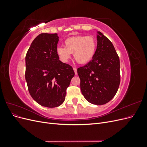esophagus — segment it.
Listing matches in <instances>:
<instances>
[{
    "label": "esophagus",
    "mask_w": 147,
    "mask_h": 147,
    "mask_svg": "<svg viewBox=\"0 0 147 147\" xmlns=\"http://www.w3.org/2000/svg\"><path fill=\"white\" fill-rule=\"evenodd\" d=\"M73 69H74V72H75V75H77V68L74 67Z\"/></svg>",
    "instance_id": "obj_1"
}]
</instances>
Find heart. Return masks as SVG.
<instances>
[{"label": "heart", "instance_id": "obj_1", "mask_svg": "<svg viewBox=\"0 0 147 147\" xmlns=\"http://www.w3.org/2000/svg\"><path fill=\"white\" fill-rule=\"evenodd\" d=\"M96 41L92 36L77 35L65 40L64 47H58L56 53L63 63L67 62L74 53L75 59L79 64H86L94 56Z\"/></svg>", "mask_w": 147, "mask_h": 147}]
</instances>
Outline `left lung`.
<instances>
[{"label":"left lung","mask_w":147,"mask_h":147,"mask_svg":"<svg viewBox=\"0 0 147 147\" xmlns=\"http://www.w3.org/2000/svg\"><path fill=\"white\" fill-rule=\"evenodd\" d=\"M92 59L78 68L83 96L94 105L105 104L116 94L120 83L119 59L112 43L98 32Z\"/></svg>","instance_id":"8db88e82"}]
</instances>
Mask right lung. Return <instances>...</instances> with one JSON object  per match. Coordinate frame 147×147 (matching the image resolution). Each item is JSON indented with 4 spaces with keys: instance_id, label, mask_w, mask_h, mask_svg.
<instances>
[{
    "instance_id": "obj_1",
    "label": "right lung",
    "mask_w": 147,
    "mask_h": 147,
    "mask_svg": "<svg viewBox=\"0 0 147 147\" xmlns=\"http://www.w3.org/2000/svg\"><path fill=\"white\" fill-rule=\"evenodd\" d=\"M58 38L57 34H39L26 56L25 78L30 94L38 104L49 108L63 103L75 75L72 66L59 60Z\"/></svg>"
}]
</instances>
